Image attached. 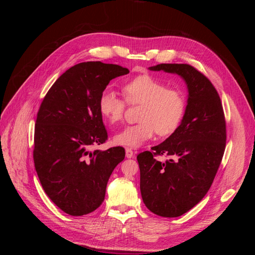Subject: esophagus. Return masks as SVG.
<instances>
[{"label": "esophagus", "mask_w": 255, "mask_h": 255, "mask_svg": "<svg viewBox=\"0 0 255 255\" xmlns=\"http://www.w3.org/2000/svg\"><path fill=\"white\" fill-rule=\"evenodd\" d=\"M126 156L128 158H132L134 156V151L130 149H126Z\"/></svg>", "instance_id": "34e87169"}]
</instances>
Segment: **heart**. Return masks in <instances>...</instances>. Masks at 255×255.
Returning a JSON list of instances; mask_svg holds the SVG:
<instances>
[{
    "label": "heart",
    "mask_w": 255,
    "mask_h": 255,
    "mask_svg": "<svg viewBox=\"0 0 255 255\" xmlns=\"http://www.w3.org/2000/svg\"><path fill=\"white\" fill-rule=\"evenodd\" d=\"M123 97L130 105H141L137 125L128 126L114 136L117 145L135 149L150 140L156 133L169 136L174 133L183 120L186 100L183 92L149 74H142L123 85ZM112 89H105L99 98V111L112 125L125 116L127 103Z\"/></svg>",
    "instance_id": "b5f03b06"
}]
</instances>
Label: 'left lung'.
Instances as JSON below:
<instances>
[{
  "label": "left lung",
  "mask_w": 255,
  "mask_h": 255,
  "mask_svg": "<svg viewBox=\"0 0 255 255\" xmlns=\"http://www.w3.org/2000/svg\"><path fill=\"white\" fill-rule=\"evenodd\" d=\"M180 75L188 90L180 127L165 141L137 155L143 203L161 217H179L211 188L226 149L225 114L217 90L205 75L186 64L149 68ZM166 153L161 163L154 156Z\"/></svg>",
  "instance_id": "8db88e82"
}]
</instances>
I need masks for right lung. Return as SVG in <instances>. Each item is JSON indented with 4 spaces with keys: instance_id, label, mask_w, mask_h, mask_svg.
<instances>
[{
    "instance_id": "right-lung-1",
    "label": "right lung",
    "mask_w": 255,
    "mask_h": 255,
    "mask_svg": "<svg viewBox=\"0 0 255 255\" xmlns=\"http://www.w3.org/2000/svg\"><path fill=\"white\" fill-rule=\"evenodd\" d=\"M118 65L87 61L61 74L37 114L34 164L45 194L61 211L83 216L105 198L114 169L125 159L122 146L91 151L107 140L99 98L109 83L128 74Z\"/></svg>"
}]
</instances>
